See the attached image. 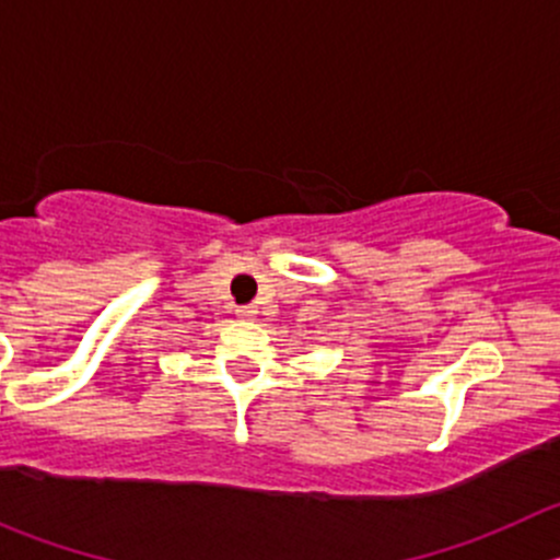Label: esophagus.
Masks as SVG:
<instances>
[{
    "mask_svg": "<svg viewBox=\"0 0 560 560\" xmlns=\"http://www.w3.org/2000/svg\"><path fill=\"white\" fill-rule=\"evenodd\" d=\"M235 314H238L241 319H254V316H257V306H241L235 308Z\"/></svg>",
    "mask_w": 560,
    "mask_h": 560,
    "instance_id": "esophagus-1",
    "label": "esophagus"
}]
</instances>
